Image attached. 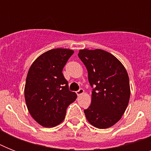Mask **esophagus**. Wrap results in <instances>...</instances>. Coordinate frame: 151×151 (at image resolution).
I'll list each match as a JSON object with an SVG mask.
<instances>
[{"mask_svg": "<svg viewBox=\"0 0 151 151\" xmlns=\"http://www.w3.org/2000/svg\"><path fill=\"white\" fill-rule=\"evenodd\" d=\"M84 92H85V91H84V89H83V88H80V89L78 90V91H77V92H76V93H77V95H78V96H80V95L83 94V93H84Z\"/></svg>", "mask_w": 151, "mask_h": 151, "instance_id": "1", "label": "esophagus"}]
</instances>
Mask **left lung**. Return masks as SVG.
Masks as SVG:
<instances>
[{
  "mask_svg": "<svg viewBox=\"0 0 151 151\" xmlns=\"http://www.w3.org/2000/svg\"><path fill=\"white\" fill-rule=\"evenodd\" d=\"M78 57L86 66L92 88V103L84 110L90 124L107 129L124 114L130 98L129 78L118 59L102 49H82Z\"/></svg>",
  "mask_w": 151,
  "mask_h": 151,
  "instance_id": "left-lung-1",
  "label": "left lung"
}]
</instances>
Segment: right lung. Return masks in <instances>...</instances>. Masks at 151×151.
<instances>
[{"instance_id":"obj_1","label":"right lung","mask_w":151,"mask_h":151,"mask_svg":"<svg viewBox=\"0 0 151 151\" xmlns=\"http://www.w3.org/2000/svg\"><path fill=\"white\" fill-rule=\"evenodd\" d=\"M73 51L55 48L45 52L33 63L27 73L24 94L27 109L38 124L55 127L65 118L66 108L77 94L69 90L63 69Z\"/></svg>"}]
</instances>
